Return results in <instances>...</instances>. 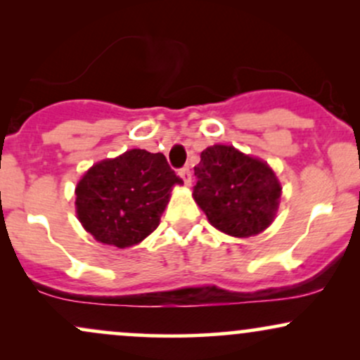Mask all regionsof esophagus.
<instances>
[{"label":"esophagus","instance_id":"34e87169","mask_svg":"<svg viewBox=\"0 0 360 360\" xmlns=\"http://www.w3.org/2000/svg\"><path fill=\"white\" fill-rule=\"evenodd\" d=\"M179 177L184 181L186 186L191 184V171H189L188 166L183 167V169H179Z\"/></svg>","mask_w":360,"mask_h":360}]
</instances>
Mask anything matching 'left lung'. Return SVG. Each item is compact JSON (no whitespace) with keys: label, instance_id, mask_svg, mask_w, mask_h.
<instances>
[{"label":"left lung","instance_id":"8db88e82","mask_svg":"<svg viewBox=\"0 0 360 360\" xmlns=\"http://www.w3.org/2000/svg\"><path fill=\"white\" fill-rule=\"evenodd\" d=\"M194 176V201L220 232L252 237L274 220L281 184L262 160L242 154L232 146H213L201 152Z\"/></svg>","mask_w":360,"mask_h":360}]
</instances>
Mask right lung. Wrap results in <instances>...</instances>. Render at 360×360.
<instances>
[{
	"instance_id": "1",
	"label": "right lung",
	"mask_w": 360,
	"mask_h": 360,
	"mask_svg": "<svg viewBox=\"0 0 360 360\" xmlns=\"http://www.w3.org/2000/svg\"><path fill=\"white\" fill-rule=\"evenodd\" d=\"M176 184L183 179L164 154L131 148L82 176L76 188L77 218L98 242L131 247L159 226Z\"/></svg>"
}]
</instances>
